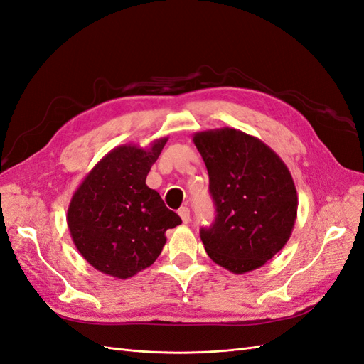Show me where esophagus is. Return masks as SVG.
Returning <instances> with one entry per match:
<instances>
[{
	"label": "esophagus",
	"mask_w": 364,
	"mask_h": 364,
	"mask_svg": "<svg viewBox=\"0 0 364 364\" xmlns=\"http://www.w3.org/2000/svg\"><path fill=\"white\" fill-rule=\"evenodd\" d=\"M179 215H181L183 223H188V222H190V208L182 206V208L179 209Z\"/></svg>",
	"instance_id": "34e87169"
}]
</instances>
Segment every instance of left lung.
<instances>
[{
	"instance_id": "obj_1",
	"label": "left lung",
	"mask_w": 364,
	"mask_h": 364,
	"mask_svg": "<svg viewBox=\"0 0 364 364\" xmlns=\"http://www.w3.org/2000/svg\"><path fill=\"white\" fill-rule=\"evenodd\" d=\"M193 141L217 211L200 229L206 253L235 274L262 267L287 245L297 217L287 165L261 139L232 127L197 132Z\"/></svg>"
}]
</instances>
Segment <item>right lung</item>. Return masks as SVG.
<instances>
[{"instance_id":"add662e5","label":"right lung","mask_w":364,"mask_h":364,"mask_svg":"<svg viewBox=\"0 0 364 364\" xmlns=\"http://www.w3.org/2000/svg\"><path fill=\"white\" fill-rule=\"evenodd\" d=\"M168 136L149 149L115 147L86 174L71 197L67 223L80 255L109 277L127 279L151 266L167 241V229L182 223L146 178Z\"/></svg>"}]
</instances>
